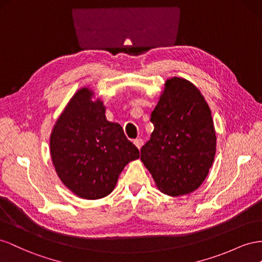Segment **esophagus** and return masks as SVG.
Segmentation results:
<instances>
[{
  "mask_svg": "<svg viewBox=\"0 0 262 262\" xmlns=\"http://www.w3.org/2000/svg\"><path fill=\"white\" fill-rule=\"evenodd\" d=\"M134 145H135L138 149H140L141 148V146H143V139H140V138H137V139H134Z\"/></svg>",
  "mask_w": 262,
  "mask_h": 262,
  "instance_id": "esophagus-1",
  "label": "esophagus"
}]
</instances>
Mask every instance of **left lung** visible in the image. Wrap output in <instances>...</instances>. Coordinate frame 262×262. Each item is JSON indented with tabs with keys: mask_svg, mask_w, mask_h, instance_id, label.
Masks as SVG:
<instances>
[{
	"mask_svg": "<svg viewBox=\"0 0 262 262\" xmlns=\"http://www.w3.org/2000/svg\"><path fill=\"white\" fill-rule=\"evenodd\" d=\"M150 121L154 132L140 159L157 188L170 196L199 189L216 152L212 112L200 90L183 78L168 79Z\"/></svg>",
	"mask_w": 262,
	"mask_h": 262,
	"instance_id": "left-lung-1",
	"label": "left lung"
}]
</instances>
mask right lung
<instances>
[{
    "mask_svg": "<svg viewBox=\"0 0 262 262\" xmlns=\"http://www.w3.org/2000/svg\"><path fill=\"white\" fill-rule=\"evenodd\" d=\"M82 88L70 99L50 135V155L62 183L77 196L98 200L114 190L128 162L139 150L122 126L108 122L105 106Z\"/></svg>",
    "mask_w": 262,
    "mask_h": 262,
    "instance_id": "1",
    "label": "right lung"
}]
</instances>
